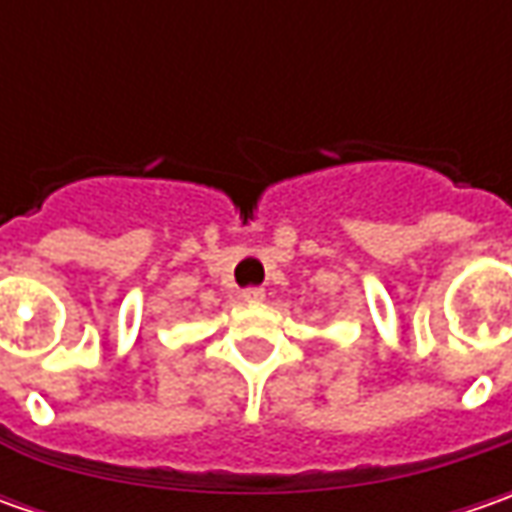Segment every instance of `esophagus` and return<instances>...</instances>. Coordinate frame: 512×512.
Instances as JSON below:
<instances>
[{"instance_id": "obj_1", "label": "esophagus", "mask_w": 512, "mask_h": 512, "mask_svg": "<svg viewBox=\"0 0 512 512\" xmlns=\"http://www.w3.org/2000/svg\"><path fill=\"white\" fill-rule=\"evenodd\" d=\"M242 299L247 305H259V302H265V290L262 287H247V290H242Z\"/></svg>"}]
</instances>
